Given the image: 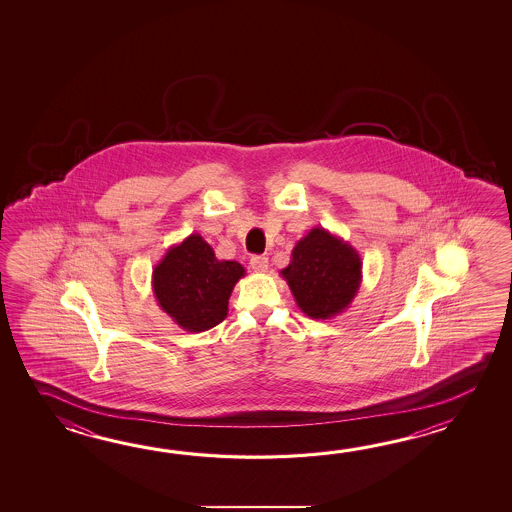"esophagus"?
Segmentation results:
<instances>
[{
	"instance_id": "esophagus-1",
	"label": "esophagus",
	"mask_w": 512,
	"mask_h": 512,
	"mask_svg": "<svg viewBox=\"0 0 512 512\" xmlns=\"http://www.w3.org/2000/svg\"><path fill=\"white\" fill-rule=\"evenodd\" d=\"M251 267L252 271L265 272L269 269V258L267 256H252Z\"/></svg>"
}]
</instances>
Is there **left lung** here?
Masks as SVG:
<instances>
[{"label": "left lung", "instance_id": "left-lung-1", "mask_svg": "<svg viewBox=\"0 0 512 512\" xmlns=\"http://www.w3.org/2000/svg\"><path fill=\"white\" fill-rule=\"evenodd\" d=\"M282 276L302 313L329 320L344 313L359 293L362 260L348 241L315 227L294 245Z\"/></svg>", "mask_w": 512, "mask_h": 512}]
</instances>
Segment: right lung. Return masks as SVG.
<instances>
[{"mask_svg":"<svg viewBox=\"0 0 512 512\" xmlns=\"http://www.w3.org/2000/svg\"><path fill=\"white\" fill-rule=\"evenodd\" d=\"M243 276L241 263L218 260L207 241L190 234L153 267L152 289L177 326L203 333L227 318L230 294Z\"/></svg>","mask_w":512,"mask_h":512,"instance_id":"obj_1","label":"right lung"}]
</instances>
